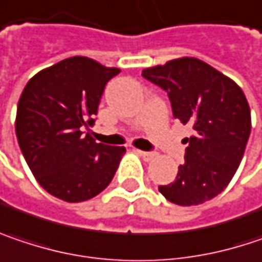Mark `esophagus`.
<instances>
[{
	"label": "esophagus",
	"instance_id": "obj_1",
	"mask_svg": "<svg viewBox=\"0 0 262 262\" xmlns=\"http://www.w3.org/2000/svg\"><path fill=\"white\" fill-rule=\"evenodd\" d=\"M138 155L141 156L142 159H145V160H151V159H155V153H151V151H142V150H138Z\"/></svg>",
	"mask_w": 262,
	"mask_h": 262
}]
</instances>
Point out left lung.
<instances>
[{"label":"left lung","mask_w":262,"mask_h":262,"mask_svg":"<svg viewBox=\"0 0 262 262\" xmlns=\"http://www.w3.org/2000/svg\"><path fill=\"white\" fill-rule=\"evenodd\" d=\"M166 91L172 115L193 127L184 163L159 192L177 205H198L217 196L234 177L250 135V109L232 79L198 58H179L142 70Z\"/></svg>","instance_id":"1"}]
</instances>
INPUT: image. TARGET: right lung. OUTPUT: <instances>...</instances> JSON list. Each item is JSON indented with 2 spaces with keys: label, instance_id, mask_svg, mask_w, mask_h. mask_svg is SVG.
Here are the masks:
<instances>
[{
  "label": "right lung",
  "instance_id": "1",
  "mask_svg": "<svg viewBox=\"0 0 262 262\" xmlns=\"http://www.w3.org/2000/svg\"><path fill=\"white\" fill-rule=\"evenodd\" d=\"M120 73L86 57H72L33 76L16 114L20 151L38 184L67 202L106 189L124 147L97 144L88 133L106 83Z\"/></svg>",
  "mask_w": 262,
  "mask_h": 262
}]
</instances>
